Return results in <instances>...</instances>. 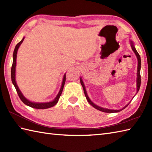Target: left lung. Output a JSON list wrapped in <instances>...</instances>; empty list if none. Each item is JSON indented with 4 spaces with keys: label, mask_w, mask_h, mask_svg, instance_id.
<instances>
[{
    "label": "left lung",
    "mask_w": 152,
    "mask_h": 152,
    "mask_svg": "<svg viewBox=\"0 0 152 152\" xmlns=\"http://www.w3.org/2000/svg\"><path fill=\"white\" fill-rule=\"evenodd\" d=\"M131 48H132V50H133V51L134 52V53L136 54L137 56V57L138 59V68H137V93H138V90H139L140 89V83H141V76H140V68H141V59H140V55L138 54V53L137 52V51L136 50V49H135V48L134 46V45L133 44V42L131 41ZM80 83H81V84L83 87V91H84V94H85V96L86 97L87 99V100H88V102L90 104H91L92 106H93L95 108L101 111V112H106V113H114V112H120L121 110H122L125 109L127 106L129 104V103L128 104L126 105L125 107L123 108L121 110H110V109H106V108H101L100 107V106H97L94 103H93V102H91V100L89 99V96L88 95V94H87V92H86V88L84 86V84H83V82L82 81V80L80 78Z\"/></svg>",
    "instance_id": "1"
}]
</instances>
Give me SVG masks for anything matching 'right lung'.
Segmentation results:
<instances>
[{"mask_svg":"<svg viewBox=\"0 0 152 152\" xmlns=\"http://www.w3.org/2000/svg\"><path fill=\"white\" fill-rule=\"evenodd\" d=\"M24 40V38L19 42L16 45V46L14 49V54H13V63H12V69H11V78H12V81L13 84L15 86V88L17 91V93L18 94L19 97L20 98V99L21 100V101L25 104L26 105L30 106V107H32L33 108H37V109H46V108H51L52 106L56 105L58 101H59L60 96L61 95V93L63 92V89L64 88V83H65V80H66V74H64V77H63V83H62V86H61V88L60 91L58 93V95H57L56 98L53 101L50 102H44V103H38V102H33L29 101L28 100H27L25 96L23 95V94L21 93V92L19 90L18 86H17V83L15 82V66H16V57H17V52L18 50V48L20 46L21 44L23 42V41Z\"/></svg>","mask_w":152,"mask_h":152,"instance_id":"obj_1","label":"right lung"}]
</instances>
